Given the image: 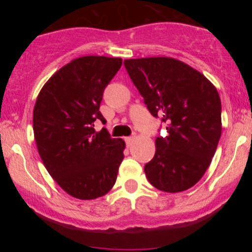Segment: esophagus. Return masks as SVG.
<instances>
[{
  "label": "esophagus",
  "instance_id": "34e87169",
  "mask_svg": "<svg viewBox=\"0 0 252 252\" xmlns=\"http://www.w3.org/2000/svg\"><path fill=\"white\" fill-rule=\"evenodd\" d=\"M124 140H126V146L130 147V146H131V143H132V140H134V138H132V137H126V138H124Z\"/></svg>",
  "mask_w": 252,
  "mask_h": 252
}]
</instances>
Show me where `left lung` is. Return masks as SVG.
I'll return each mask as SVG.
<instances>
[{
	"label": "left lung",
	"mask_w": 252,
	"mask_h": 252,
	"mask_svg": "<svg viewBox=\"0 0 252 252\" xmlns=\"http://www.w3.org/2000/svg\"><path fill=\"white\" fill-rule=\"evenodd\" d=\"M130 79L153 116L162 117L167 135L144 166L158 189H190L209 168L221 135V103L216 86L189 65L170 57L124 60Z\"/></svg>",
	"instance_id": "8db88e82"
}]
</instances>
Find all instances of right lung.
<instances>
[{
	"mask_svg": "<svg viewBox=\"0 0 252 252\" xmlns=\"http://www.w3.org/2000/svg\"><path fill=\"white\" fill-rule=\"evenodd\" d=\"M122 66L121 58L73 59L46 82L33 110L34 137L46 169L67 194L80 200L114 187L126 142L94 130L103 92Z\"/></svg>",
	"mask_w": 252,
	"mask_h": 252,
	"instance_id": "1",
	"label": "right lung"
}]
</instances>
